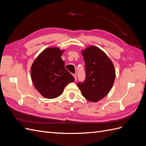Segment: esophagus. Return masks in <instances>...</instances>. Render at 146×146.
<instances>
[{
  "instance_id": "1",
  "label": "esophagus",
  "mask_w": 146,
  "mask_h": 146,
  "mask_svg": "<svg viewBox=\"0 0 146 146\" xmlns=\"http://www.w3.org/2000/svg\"><path fill=\"white\" fill-rule=\"evenodd\" d=\"M73 76L74 77V79H75V81H76L77 80V76L76 74H74L73 75Z\"/></svg>"
}]
</instances>
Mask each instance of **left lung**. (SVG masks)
<instances>
[{
  "instance_id": "left-lung-1",
  "label": "left lung",
  "mask_w": 146,
  "mask_h": 146,
  "mask_svg": "<svg viewBox=\"0 0 146 146\" xmlns=\"http://www.w3.org/2000/svg\"><path fill=\"white\" fill-rule=\"evenodd\" d=\"M85 61L86 79L78 83L82 96L88 100L97 102L111 90L116 77L111 60L100 48L90 46L82 50Z\"/></svg>"
}]
</instances>
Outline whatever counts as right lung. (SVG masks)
<instances>
[{
    "label": "right lung",
    "instance_id": "right-lung-1",
    "mask_svg": "<svg viewBox=\"0 0 146 146\" xmlns=\"http://www.w3.org/2000/svg\"><path fill=\"white\" fill-rule=\"evenodd\" d=\"M65 50L49 47L42 51L31 66V78L36 90L46 99H54L62 94L65 86L74 82V77L61 59Z\"/></svg>",
    "mask_w": 146,
    "mask_h": 146
}]
</instances>
